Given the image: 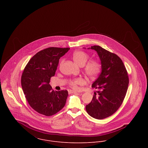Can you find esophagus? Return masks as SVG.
Instances as JSON below:
<instances>
[{"instance_id":"34e87169","label":"esophagus","mask_w":148,"mask_h":148,"mask_svg":"<svg viewBox=\"0 0 148 148\" xmlns=\"http://www.w3.org/2000/svg\"><path fill=\"white\" fill-rule=\"evenodd\" d=\"M68 92H69V93H79V92H76V91H75V90H71V89L68 90Z\"/></svg>"}]
</instances>
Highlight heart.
Here are the masks:
<instances>
[{
    "mask_svg": "<svg viewBox=\"0 0 148 148\" xmlns=\"http://www.w3.org/2000/svg\"><path fill=\"white\" fill-rule=\"evenodd\" d=\"M72 59L75 63L82 66H84L88 60L89 55L84 51H77L73 52L72 55ZM63 62V60L61 61L60 64V65ZM102 65L99 60H91L84 66V71L88 77L90 78H94L100 73ZM84 83L85 81L83 79L77 78L71 81L70 85L75 89H79V85H82Z\"/></svg>",
    "mask_w": 148,
    "mask_h": 148,
    "instance_id": "1",
    "label": "heart"
}]
</instances>
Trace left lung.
Here are the masks:
<instances>
[{
	"label": "left lung",
	"mask_w": 148,
	"mask_h": 148,
	"mask_svg": "<svg viewBox=\"0 0 148 148\" xmlns=\"http://www.w3.org/2000/svg\"><path fill=\"white\" fill-rule=\"evenodd\" d=\"M96 51L102 65L101 72L92 87L98 89L91 102L85 106L92 117L102 120L114 113L122 104L129 84L127 69L121 59L116 54L99 45L88 49Z\"/></svg>",
	"instance_id": "1"
}]
</instances>
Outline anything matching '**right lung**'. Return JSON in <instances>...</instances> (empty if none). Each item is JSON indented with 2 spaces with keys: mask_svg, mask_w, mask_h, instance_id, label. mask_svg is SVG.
I'll return each instance as SVG.
<instances>
[{
  "mask_svg": "<svg viewBox=\"0 0 148 148\" xmlns=\"http://www.w3.org/2000/svg\"><path fill=\"white\" fill-rule=\"evenodd\" d=\"M69 49L49 47L42 50L30 59L23 71L21 84L24 94L29 106L40 114L52 116L65 105L68 91H54L49 83L60 58Z\"/></svg>",
  "mask_w": 148,
  "mask_h": 148,
  "instance_id": "obj_1",
  "label": "right lung"
}]
</instances>
